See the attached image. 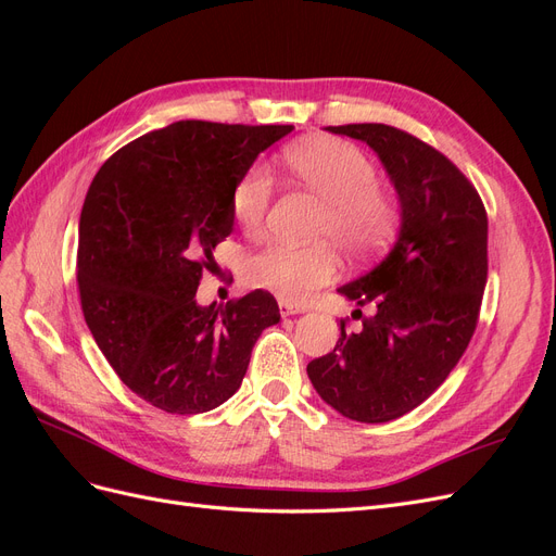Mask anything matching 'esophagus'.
Masks as SVG:
<instances>
[{
  "instance_id": "1",
  "label": "esophagus",
  "mask_w": 556,
  "mask_h": 556,
  "mask_svg": "<svg viewBox=\"0 0 556 556\" xmlns=\"http://www.w3.org/2000/svg\"><path fill=\"white\" fill-rule=\"evenodd\" d=\"M278 308H280V315H282V317H288V315H296V313H304V311H306L304 306L292 304V301H285V299H280V301H278Z\"/></svg>"
}]
</instances>
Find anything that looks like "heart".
Returning a JSON list of instances; mask_svg holds the SVG:
<instances>
[{"label":"heart","instance_id":"heart-1","mask_svg":"<svg viewBox=\"0 0 556 556\" xmlns=\"http://www.w3.org/2000/svg\"><path fill=\"white\" fill-rule=\"evenodd\" d=\"M282 162L311 192L325 201L315 229L317 239H331L350 255H368L392 239L399 225L396 199L382 190L374 162L357 146L341 139H308L285 150ZM274 182L266 166L252 164L229 197L233 223L248 237H260ZM339 274V255L331 243L290 245L268 243L245 262L252 288L301 301Z\"/></svg>","mask_w":556,"mask_h":556}]
</instances>
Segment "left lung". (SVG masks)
I'll return each instance as SVG.
<instances>
[{"label":"left lung","mask_w":556,"mask_h":556,"mask_svg":"<svg viewBox=\"0 0 556 556\" xmlns=\"http://www.w3.org/2000/svg\"><path fill=\"white\" fill-rule=\"evenodd\" d=\"M371 146L401 201L394 248L339 290L374 306L359 331L308 364L317 394L357 422H390L445 382L478 327L486 285V211L441 150L380 123L327 127ZM362 317V311H355Z\"/></svg>","instance_id":"1"}]
</instances>
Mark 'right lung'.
<instances>
[{
    "mask_svg": "<svg viewBox=\"0 0 556 556\" xmlns=\"http://www.w3.org/2000/svg\"><path fill=\"white\" fill-rule=\"evenodd\" d=\"M292 129L180 121L97 172L78 225L80 308L117 378L150 406L217 408L241 387L260 333L280 319L264 290L206 308L194 296L231 233L233 185Z\"/></svg>",
    "mask_w": 556,
    "mask_h": 556,
    "instance_id": "right-lung-1",
    "label": "right lung"
}]
</instances>
